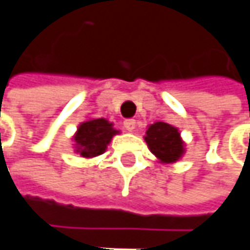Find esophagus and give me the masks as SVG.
<instances>
[{"instance_id": "1", "label": "esophagus", "mask_w": 250, "mask_h": 250, "mask_svg": "<svg viewBox=\"0 0 250 250\" xmlns=\"http://www.w3.org/2000/svg\"><path fill=\"white\" fill-rule=\"evenodd\" d=\"M125 128L127 131H133L136 128V120H125Z\"/></svg>"}]
</instances>
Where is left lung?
I'll return each mask as SVG.
<instances>
[{"instance_id": "left-lung-1", "label": "left lung", "mask_w": 250, "mask_h": 250, "mask_svg": "<svg viewBox=\"0 0 250 250\" xmlns=\"http://www.w3.org/2000/svg\"><path fill=\"white\" fill-rule=\"evenodd\" d=\"M145 140L148 150L157 157L159 163L163 165L176 163L186 153L185 142L179 128L163 122H156L147 125Z\"/></svg>"}]
</instances>
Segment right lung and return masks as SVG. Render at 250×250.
Returning <instances> with one entry per match:
<instances>
[{
  "instance_id": "1",
  "label": "right lung",
  "mask_w": 250,
  "mask_h": 250,
  "mask_svg": "<svg viewBox=\"0 0 250 250\" xmlns=\"http://www.w3.org/2000/svg\"><path fill=\"white\" fill-rule=\"evenodd\" d=\"M113 123L105 119H88L80 123L77 131L73 136L74 151L84 159H93L103 154L111 139L119 134Z\"/></svg>"
}]
</instances>
